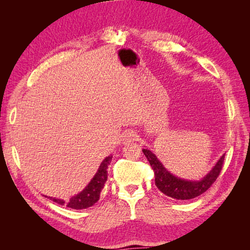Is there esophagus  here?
I'll list each match as a JSON object with an SVG mask.
<instances>
[{
    "mask_svg": "<svg viewBox=\"0 0 250 250\" xmlns=\"http://www.w3.org/2000/svg\"><path fill=\"white\" fill-rule=\"evenodd\" d=\"M138 138V134L135 133L133 130H125L123 133H122V142L123 144H127V143H130V142H133L137 140Z\"/></svg>",
    "mask_w": 250,
    "mask_h": 250,
    "instance_id": "esophagus-1",
    "label": "esophagus"
}]
</instances>
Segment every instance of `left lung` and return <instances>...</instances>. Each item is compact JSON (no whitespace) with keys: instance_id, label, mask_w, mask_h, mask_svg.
I'll return each instance as SVG.
<instances>
[{"instance_id":"8db88e82","label":"left lung","mask_w":250,"mask_h":250,"mask_svg":"<svg viewBox=\"0 0 250 250\" xmlns=\"http://www.w3.org/2000/svg\"><path fill=\"white\" fill-rule=\"evenodd\" d=\"M143 152L147 157L151 168L154 171L155 186L158 190L169 197L177 200L193 199L208 190V188H210L218 178L224 163L223 154L215 165V167L201 180H186L171 174L150 150L143 149Z\"/></svg>"}]
</instances>
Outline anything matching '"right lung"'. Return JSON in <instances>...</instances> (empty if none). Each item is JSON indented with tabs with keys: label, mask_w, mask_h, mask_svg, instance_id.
<instances>
[{
	"label": "right lung",
	"mask_w": 250,
	"mask_h": 250,
	"mask_svg": "<svg viewBox=\"0 0 250 250\" xmlns=\"http://www.w3.org/2000/svg\"><path fill=\"white\" fill-rule=\"evenodd\" d=\"M111 158L112 156H107L106 158H104L103 162L100 165L99 169H98L97 173L95 174L94 178L90 180V183L85 187V188H83L79 194L73 196V197H71L69 200L52 198V197H49V198L52 201L60 204V206H66L67 208H74V209L87 208L89 207L94 206V204L99 200L100 193L107 180V168L110 165Z\"/></svg>",
	"instance_id": "1"
}]
</instances>
